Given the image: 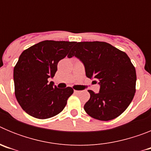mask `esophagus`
Instances as JSON below:
<instances>
[{
    "label": "esophagus",
    "instance_id": "esophagus-1",
    "mask_svg": "<svg viewBox=\"0 0 151 151\" xmlns=\"http://www.w3.org/2000/svg\"><path fill=\"white\" fill-rule=\"evenodd\" d=\"M74 93H76V94H79V93H81V91L74 90Z\"/></svg>",
    "mask_w": 151,
    "mask_h": 151
}]
</instances>
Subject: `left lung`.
<instances>
[{"instance_id":"obj_1","label":"left lung","mask_w":151,"mask_h":151,"mask_svg":"<svg viewBox=\"0 0 151 151\" xmlns=\"http://www.w3.org/2000/svg\"><path fill=\"white\" fill-rule=\"evenodd\" d=\"M84 63L85 74L101 85L95 94L88 90L90 99L84 106L92 118L109 121L120 116L135 94L136 71L125 52L104 41L76 42L68 55Z\"/></svg>"}]
</instances>
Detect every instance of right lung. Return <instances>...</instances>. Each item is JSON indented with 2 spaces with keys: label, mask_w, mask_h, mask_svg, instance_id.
<instances>
[{
  "label": "right lung",
  "mask_w": 151,
  "mask_h": 151,
  "mask_svg": "<svg viewBox=\"0 0 151 151\" xmlns=\"http://www.w3.org/2000/svg\"><path fill=\"white\" fill-rule=\"evenodd\" d=\"M75 41L46 40L24 50L13 69L15 96L29 115L40 119L59 114L73 94L71 87L57 88L48 82L57 70V64L66 57Z\"/></svg>",
  "instance_id": "1"
}]
</instances>
